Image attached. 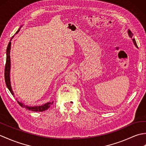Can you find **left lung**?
Segmentation results:
<instances>
[{"label":"left lung","instance_id":"obj_1","mask_svg":"<svg viewBox=\"0 0 146 146\" xmlns=\"http://www.w3.org/2000/svg\"><path fill=\"white\" fill-rule=\"evenodd\" d=\"M128 34H129V36L131 37V38L132 39V41H133V42H134V44H135V46H136V47L137 48V43H136V41H135V39L133 38V34H132V33L131 31H130L129 29L128 30Z\"/></svg>","mask_w":146,"mask_h":146}]
</instances>
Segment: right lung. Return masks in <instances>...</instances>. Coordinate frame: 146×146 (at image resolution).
Instances as JSON below:
<instances>
[{
  "mask_svg": "<svg viewBox=\"0 0 146 146\" xmlns=\"http://www.w3.org/2000/svg\"><path fill=\"white\" fill-rule=\"evenodd\" d=\"M19 31V29L17 31L15 34H17ZM13 37L14 36H12V38H13ZM11 42L10 41L9 43L8 46H7V51H6V63H5V66L4 76H5V82L6 83V85H7V87L9 90V91L11 92L12 95H14V94L13 92V90H12V86H11V78H10V70H11L10 51H11ZM17 102L19 103V104L20 105L21 107L26 108V109H28L29 110H31V111H45L46 110H48V108L50 107L51 105H52V103H53V102H48V103H46L42 105H41V106L29 107V106H27V105H25L24 104L22 103V102H19V101H17Z\"/></svg>",
  "mask_w": 146,
  "mask_h": 146,
  "instance_id": "right-lung-1",
  "label": "right lung"
}]
</instances>
